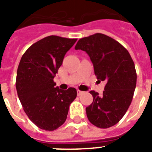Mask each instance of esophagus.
I'll list each match as a JSON object with an SVG mask.
<instances>
[{
  "label": "esophagus",
  "instance_id": "1",
  "mask_svg": "<svg viewBox=\"0 0 152 152\" xmlns=\"http://www.w3.org/2000/svg\"><path fill=\"white\" fill-rule=\"evenodd\" d=\"M83 93H84V92H82V91H81V90H79V89H77V96H80V95H82Z\"/></svg>",
  "mask_w": 152,
  "mask_h": 152
}]
</instances>
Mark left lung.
<instances>
[{
  "label": "left lung",
  "mask_w": 152,
  "mask_h": 152,
  "mask_svg": "<svg viewBox=\"0 0 152 152\" xmlns=\"http://www.w3.org/2000/svg\"><path fill=\"white\" fill-rule=\"evenodd\" d=\"M75 50L89 55L97 81L105 82L102 95L90 91L92 104L86 107L89 122L100 129L117 124L131 104L136 86V71L131 55L121 43L102 33L80 39Z\"/></svg>",
  "instance_id": "8db88e82"
}]
</instances>
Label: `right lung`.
<instances>
[{
	"label": "right lung",
	"mask_w": 152,
	"mask_h": 152,
	"mask_svg": "<svg viewBox=\"0 0 152 152\" xmlns=\"http://www.w3.org/2000/svg\"><path fill=\"white\" fill-rule=\"evenodd\" d=\"M76 41L47 36L26 50L18 66L16 87L19 99L31 122L46 131H54L64 124L70 104L77 97L76 89L62 90L54 82L66 53Z\"/></svg>",
	"instance_id": "add662e5"
}]
</instances>
